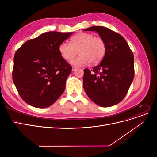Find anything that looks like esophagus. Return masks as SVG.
I'll list each match as a JSON object with an SVG mask.
<instances>
[{"instance_id":"1","label":"esophagus","mask_w":157,"mask_h":157,"mask_svg":"<svg viewBox=\"0 0 157 157\" xmlns=\"http://www.w3.org/2000/svg\"><path fill=\"white\" fill-rule=\"evenodd\" d=\"M77 69V67H75V66H73V67H72V71H75L76 69Z\"/></svg>"}]
</instances>
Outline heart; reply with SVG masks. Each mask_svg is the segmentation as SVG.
<instances>
[{"mask_svg": "<svg viewBox=\"0 0 157 157\" xmlns=\"http://www.w3.org/2000/svg\"><path fill=\"white\" fill-rule=\"evenodd\" d=\"M60 56L69 61L77 55V58L71 61L74 65H86L90 62L97 64L100 62L106 52L105 42L101 38L96 37L88 33H79L70 39V44L63 42L59 46Z\"/></svg>", "mask_w": 157, "mask_h": 157, "instance_id": "1", "label": "heart"}]
</instances>
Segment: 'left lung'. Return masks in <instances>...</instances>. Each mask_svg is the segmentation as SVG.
Returning <instances> with one entry per match:
<instances>
[{"label":"left lung","mask_w":157,"mask_h":157,"mask_svg":"<svg viewBox=\"0 0 157 157\" xmlns=\"http://www.w3.org/2000/svg\"><path fill=\"white\" fill-rule=\"evenodd\" d=\"M84 31L97 32L106 44L101 62L92 71L84 70V91L99 106L115 105L124 98L134 80V54L124 37L107 27L93 26Z\"/></svg>","instance_id":"8db88e82"}]
</instances>
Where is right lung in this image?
I'll return each instance as SVG.
<instances>
[{"label":"right lung","instance_id":"obj_1","mask_svg":"<svg viewBox=\"0 0 157 157\" xmlns=\"http://www.w3.org/2000/svg\"><path fill=\"white\" fill-rule=\"evenodd\" d=\"M72 33L46 32L27 40L16 52L13 81L27 104L48 107L63 93L72 67L60 56L58 48Z\"/></svg>","mask_w":157,"mask_h":157}]
</instances>
